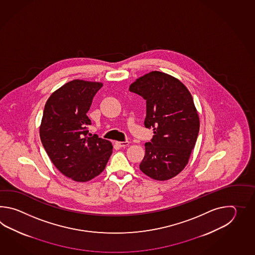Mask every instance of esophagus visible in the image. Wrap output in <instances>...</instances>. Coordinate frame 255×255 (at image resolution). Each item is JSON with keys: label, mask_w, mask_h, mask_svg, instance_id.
I'll return each mask as SVG.
<instances>
[{"label": "esophagus", "mask_w": 255, "mask_h": 255, "mask_svg": "<svg viewBox=\"0 0 255 255\" xmlns=\"http://www.w3.org/2000/svg\"><path fill=\"white\" fill-rule=\"evenodd\" d=\"M116 144L120 147H125L129 146V141H122V142H116Z\"/></svg>", "instance_id": "34e87169"}]
</instances>
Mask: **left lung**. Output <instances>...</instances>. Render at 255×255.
Wrapping results in <instances>:
<instances>
[{"instance_id":"left-lung-1","label":"left lung","mask_w":255,"mask_h":255,"mask_svg":"<svg viewBox=\"0 0 255 255\" xmlns=\"http://www.w3.org/2000/svg\"><path fill=\"white\" fill-rule=\"evenodd\" d=\"M129 91L146 100L144 125L154 131L145 144L140 170L156 180L171 179L188 164L200 130L190 91L173 76L158 71L136 79Z\"/></svg>"}]
</instances>
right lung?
Wrapping results in <instances>:
<instances>
[{"mask_svg":"<svg viewBox=\"0 0 255 255\" xmlns=\"http://www.w3.org/2000/svg\"><path fill=\"white\" fill-rule=\"evenodd\" d=\"M101 83L73 80L51 95L43 109L40 138L50 159L67 178L86 182L103 171L111 142L91 135L87 113Z\"/></svg>","mask_w":255,"mask_h":255,"instance_id":"obj_1","label":"right lung"}]
</instances>
